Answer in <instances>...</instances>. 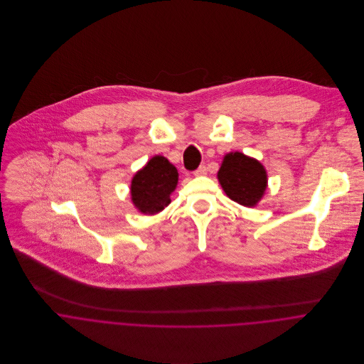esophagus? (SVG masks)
<instances>
[{
    "mask_svg": "<svg viewBox=\"0 0 364 364\" xmlns=\"http://www.w3.org/2000/svg\"><path fill=\"white\" fill-rule=\"evenodd\" d=\"M208 173V169H206V166L205 165H200L195 172H193V175L195 176H205Z\"/></svg>",
    "mask_w": 364,
    "mask_h": 364,
    "instance_id": "1",
    "label": "esophagus"
}]
</instances>
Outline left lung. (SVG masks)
<instances>
[{
	"label": "left lung",
	"mask_w": 364,
	"mask_h": 364,
	"mask_svg": "<svg viewBox=\"0 0 364 364\" xmlns=\"http://www.w3.org/2000/svg\"><path fill=\"white\" fill-rule=\"evenodd\" d=\"M217 178L225 195L245 208L257 206L267 186L264 166L238 151L224 156Z\"/></svg>",
	"instance_id": "left-lung-1"
}]
</instances>
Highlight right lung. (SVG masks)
Listing matches in <instances>:
<instances>
[{"instance_id":"obj_1","label":"right lung","mask_w":364,"mask_h":364,"mask_svg":"<svg viewBox=\"0 0 364 364\" xmlns=\"http://www.w3.org/2000/svg\"><path fill=\"white\" fill-rule=\"evenodd\" d=\"M176 185V168L165 156H153L132 179V202L143 214H156L171 203Z\"/></svg>"}]
</instances>
